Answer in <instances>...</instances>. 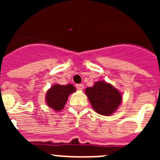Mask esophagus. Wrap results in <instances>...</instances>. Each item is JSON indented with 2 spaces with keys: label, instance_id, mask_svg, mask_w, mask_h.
I'll list each match as a JSON object with an SVG mask.
<instances>
[{
  "label": "esophagus",
  "instance_id": "esophagus-1",
  "mask_svg": "<svg viewBox=\"0 0 160 160\" xmlns=\"http://www.w3.org/2000/svg\"><path fill=\"white\" fill-rule=\"evenodd\" d=\"M76 87H77L78 90H82L83 88H84V86H83V84H77L76 85Z\"/></svg>",
  "mask_w": 160,
  "mask_h": 160
}]
</instances>
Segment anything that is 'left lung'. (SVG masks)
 <instances>
[{
	"label": "left lung",
	"mask_w": 160,
	"mask_h": 160,
	"mask_svg": "<svg viewBox=\"0 0 160 160\" xmlns=\"http://www.w3.org/2000/svg\"><path fill=\"white\" fill-rule=\"evenodd\" d=\"M85 94L94 111L104 116L114 114L122 104V93L105 81L94 82L93 87L85 90Z\"/></svg>",
	"instance_id": "1"
}]
</instances>
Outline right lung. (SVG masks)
<instances>
[{
    "label": "right lung",
    "mask_w": 160,
    "mask_h": 160,
    "mask_svg": "<svg viewBox=\"0 0 160 160\" xmlns=\"http://www.w3.org/2000/svg\"><path fill=\"white\" fill-rule=\"evenodd\" d=\"M75 91L76 88L72 84L53 85L46 94V104L53 111H61L64 108L69 96Z\"/></svg>",
    "instance_id": "right-lung-1"
}]
</instances>
